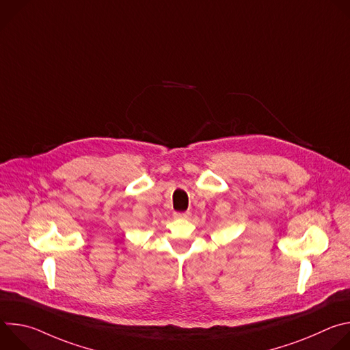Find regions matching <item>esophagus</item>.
<instances>
[{
  "label": "esophagus",
  "mask_w": 350,
  "mask_h": 350,
  "mask_svg": "<svg viewBox=\"0 0 350 350\" xmlns=\"http://www.w3.org/2000/svg\"><path fill=\"white\" fill-rule=\"evenodd\" d=\"M191 216V212H176L174 217L176 219H188Z\"/></svg>",
  "instance_id": "esophagus-1"
}]
</instances>
